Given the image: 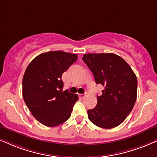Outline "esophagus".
Wrapping results in <instances>:
<instances>
[{
	"label": "esophagus",
	"instance_id": "1",
	"mask_svg": "<svg viewBox=\"0 0 157 157\" xmlns=\"http://www.w3.org/2000/svg\"><path fill=\"white\" fill-rule=\"evenodd\" d=\"M79 98H80V99H84L85 98V95L84 94H79Z\"/></svg>",
	"mask_w": 157,
	"mask_h": 157
}]
</instances>
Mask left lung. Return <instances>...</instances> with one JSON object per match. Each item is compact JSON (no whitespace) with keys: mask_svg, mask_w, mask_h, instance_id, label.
<instances>
[{"mask_svg":"<svg viewBox=\"0 0 157 157\" xmlns=\"http://www.w3.org/2000/svg\"><path fill=\"white\" fill-rule=\"evenodd\" d=\"M82 60L93 73L96 83L105 88L97 97V106L88 110V118L103 129L120 125L131 113L137 99L135 74L116 54H85Z\"/></svg>","mask_w":157,"mask_h":157,"instance_id":"obj_1","label":"left lung"}]
</instances>
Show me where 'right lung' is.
I'll return each mask as SVG.
<instances>
[{
	"instance_id": "obj_1",
	"label": "right lung",
	"mask_w": 157,
	"mask_h": 157,
	"mask_svg": "<svg viewBox=\"0 0 157 157\" xmlns=\"http://www.w3.org/2000/svg\"><path fill=\"white\" fill-rule=\"evenodd\" d=\"M77 55L50 51L29 63L22 79V96L28 108L43 125L52 127L71 116L77 94L63 91L62 75L75 63Z\"/></svg>"
}]
</instances>
